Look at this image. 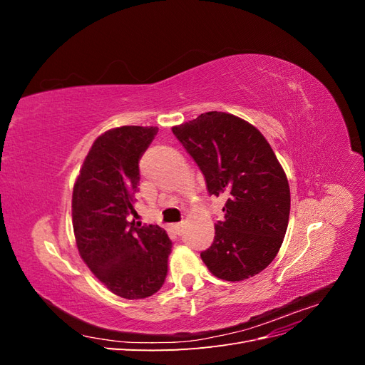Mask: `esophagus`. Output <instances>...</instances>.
Returning a JSON list of instances; mask_svg holds the SVG:
<instances>
[{"instance_id": "obj_1", "label": "esophagus", "mask_w": 365, "mask_h": 365, "mask_svg": "<svg viewBox=\"0 0 365 365\" xmlns=\"http://www.w3.org/2000/svg\"><path fill=\"white\" fill-rule=\"evenodd\" d=\"M182 230H184V224H182V222H181V224H175V225H173V231H175V233L178 235V236H181V235H182Z\"/></svg>"}]
</instances>
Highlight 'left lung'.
Masks as SVG:
<instances>
[{
	"label": "left lung",
	"instance_id": "left-lung-1",
	"mask_svg": "<svg viewBox=\"0 0 365 365\" xmlns=\"http://www.w3.org/2000/svg\"><path fill=\"white\" fill-rule=\"evenodd\" d=\"M172 132L201 169L208 193L227 200L201 259L227 282L259 274L277 256L291 210L288 178L269 143L248 121L217 111Z\"/></svg>",
	"mask_w": 365,
	"mask_h": 365
}]
</instances>
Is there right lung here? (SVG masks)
Returning a JSON list of instances; mask_svg holds the SVG:
<instances>
[{
	"mask_svg": "<svg viewBox=\"0 0 365 365\" xmlns=\"http://www.w3.org/2000/svg\"><path fill=\"white\" fill-rule=\"evenodd\" d=\"M158 128L121 126L98 137L73 190V228L86 267L106 288L128 300L155 294L168 275L172 240L158 225H141L135 213L138 163Z\"/></svg>",
	"mask_w": 365,
	"mask_h": 365,
	"instance_id": "right-lung-1",
	"label": "right lung"
}]
</instances>
